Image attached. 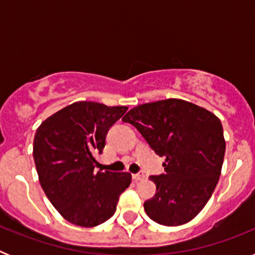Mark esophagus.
<instances>
[{
	"instance_id": "esophagus-1",
	"label": "esophagus",
	"mask_w": 255,
	"mask_h": 255,
	"mask_svg": "<svg viewBox=\"0 0 255 255\" xmlns=\"http://www.w3.org/2000/svg\"><path fill=\"white\" fill-rule=\"evenodd\" d=\"M132 179L136 180V181H139V180H144L145 179V175H144V172L132 173Z\"/></svg>"
}]
</instances>
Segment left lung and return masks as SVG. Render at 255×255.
I'll return each mask as SVG.
<instances>
[{
	"label": "left lung",
	"mask_w": 255,
	"mask_h": 255,
	"mask_svg": "<svg viewBox=\"0 0 255 255\" xmlns=\"http://www.w3.org/2000/svg\"><path fill=\"white\" fill-rule=\"evenodd\" d=\"M124 123L135 126L164 157V173L150 176L154 197L144 203L150 220L179 226L199 213L217 185L226 143L220 119L182 100L158 101L130 110Z\"/></svg>",
	"instance_id": "obj_1"
}]
</instances>
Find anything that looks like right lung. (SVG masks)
I'll return each instance as SVG.
<instances>
[{"instance_id": "add662e5", "label": "right lung", "mask_w": 255, "mask_h": 255, "mask_svg": "<svg viewBox=\"0 0 255 255\" xmlns=\"http://www.w3.org/2000/svg\"><path fill=\"white\" fill-rule=\"evenodd\" d=\"M126 110L75 102L49 116L35 132L33 157L40 186L60 215L76 226L93 227L110 220L131 182L129 172H96V155Z\"/></svg>"}]
</instances>
